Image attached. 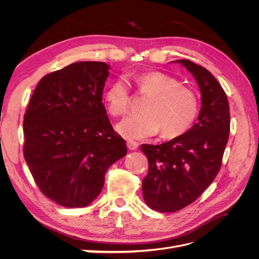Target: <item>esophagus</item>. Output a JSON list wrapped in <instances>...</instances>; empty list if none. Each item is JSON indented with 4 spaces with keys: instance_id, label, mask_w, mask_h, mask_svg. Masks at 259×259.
Wrapping results in <instances>:
<instances>
[{
    "instance_id": "34e87169",
    "label": "esophagus",
    "mask_w": 259,
    "mask_h": 259,
    "mask_svg": "<svg viewBox=\"0 0 259 259\" xmlns=\"http://www.w3.org/2000/svg\"><path fill=\"white\" fill-rule=\"evenodd\" d=\"M127 148L130 149V150H136V149L138 148V143L136 142H133V140H127Z\"/></svg>"
}]
</instances>
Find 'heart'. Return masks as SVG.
Listing matches in <instances>:
<instances>
[{"mask_svg": "<svg viewBox=\"0 0 259 259\" xmlns=\"http://www.w3.org/2000/svg\"><path fill=\"white\" fill-rule=\"evenodd\" d=\"M136 91L147 98L142 114L132 115L117 124L116 130L130 139H144L159 133L175 138L189 130L199 113V98L193 90L169 74L152 71L134 77ZM106 107L113 116L126 115L132 98L126 84L121 79L110 84L106 92Z\"/></svg>", "mask_w": 259, "mask_h": 259, "instance_id": "obj_1", "label": "heart"}]
</instances>
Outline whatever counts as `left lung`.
<instances>
[{
    "mask_svg": "<svg viewBox=\"0 0 259 259\" xmlns=\"http://www.w3.org/2000/svg\"><path fill=\"white\" fill-rule=\"evenodd\" d=\"M175 61L197 80L202 107L198 122L185 134L161 145L140 147L149 163L144 199L149 207L162 213L191 204L213 183L230 132L229 103L222 85L204 67L188 59Z\"/></svg>",
    "mask_w": 259,
    "mask_h": 259,
    "instance_id": "1",
    "label": "left lung"
}]
</instances>
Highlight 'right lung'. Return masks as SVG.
<instances>
[{
  "mask_svg": "<svg viewBox=\"0 0 259 259\" xmlns=\"http://www.w3.org/2000/svg\"><path fill=\"white\" fill-rule=\"evenodd\" d=\"M108 70L80 61L46 74L23 116V156L38 189L61 206L89 205L127 153L101 103Z\"/></svg>",
  "mask_w": 259,
  "mask_h": 259,
  "instance_id": "1",
  "label": "right lung"
}]
</instances>
